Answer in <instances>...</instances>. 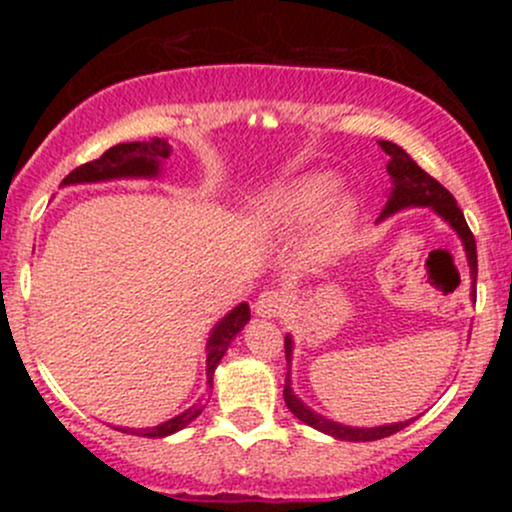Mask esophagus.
<instances>
[{
	"instance_id": "esophagus-1",
	"label": "esophagus",
	"mask_w": 512,
	"mask_h": 512,
	"mask_svg": "<svg viewBox=\"0 0 512 512\" xmlns=\"http://www.w3.org/2000/svg\"><path fill=\"white\" fill-rule=\"evenodd\" d=\"M286 308V298L281 296L279 291H264L260 298L255 301V313L260 317H279Z\"/></svg>"
}]
</instances>
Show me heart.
<instances>
[{
	"instance_id": "heart-1",
	"label": "heart",
	"mask_w": 512,
	"mask_h": 512,
	"mask_svg": "<svg viewBox=\"0 0 512 512\" xmlns=\"http://www.w3.org/2000/svg\"><path fill=\"white\" fill-rule=\"evenodd\" d=\"M337 190V175L327 173V170L301 173L264 192L252 204V219L260 223L264 231L281 236V233H291L301 228L320 210L321 214L313 223V231L305 238L303 250L310 260H327L344 243L346 231H349L351 219H354V204L349 199L331 198ZM330 198L332 203L329 202Z\"/></svg>"
}]
</instances>
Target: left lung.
Returning a JSON list of instances; mask_svg holds the SVG:
<instances>
[{
    "label": "left lung",
    "mask_w": 512,
    "mask_h": 512,
    "mask_svg": "<svg viewBox=\"0 0 512 512\" xmlns=\"http://www.w3.org/2000/svg\"><path fill=\"white\" fill-rule=\"evenodd\" d=\"M378 144L380 149L390 156V161H387V173H390V180H392V190L390 195H387L383 214H380L378 221H385L387 216L411 207H428L436 211L440 219L448 223L452 231H455L462 240L464 255H467V262H469V276H472V301H477V243H474L472 231H469L467 221H464V214L462 209L457 207L455 197H452L436 178H431L424 168H419V163H416L414 158L402 149V146L392 142H378ZM284 349H286V366H289L286 385H284L286 407L291 409V414L296 416V419H301L303 424L315 428V431L327 433V436L339 438V440L366 443V440H380V438L392 436V433L402 431L404 426H409L411 421H414L409 419V421H397V424L358 428V426H344L339 424V421H332L327 419V416L317 414V411L310 409L291 387V358H293L291 334H286L284 337Z\"/></svg>",
    "instance_id": "8db88e82"
}]
</instances>
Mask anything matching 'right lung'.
Listing matches in <instances>:
<instances>
[{
    "label": "right lung",
    "mask_w": 512,
    "mask_h": 512,
    "mask_svg": "<svg viewBox=\"0 0 512 512\" xmlns=\"http://www.w3.org/2000/svg\"><path fill=\"white\" fill-rule=\"evenodd\" d=\"M173 154L170 144L166 139H151V142H127L117 144L113 149H108L101 158L96 161L84 163V166L74 168L67 178L62 180V187L67 185H88V182H108V180H154L161 175L163 166L161 163ZM250 322V305L238 303L231 313H226L211 327V334L207 339V387H214V370L219 366L223 354L228 351L236 334L243 330ZM204 411L202 399H197V404H192L190 409H185L182 414L173 416V419L163 421L158 426L149 428H127V426H115L117 431L132 433V436L142 438H166L170 433H178L185 426H190Z\"/></svg>",
    "instance_id": "1"
}]
</instances>
